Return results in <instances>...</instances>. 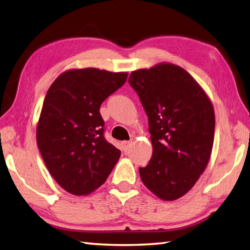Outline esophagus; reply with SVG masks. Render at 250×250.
Masks as SVG:
<instances>
[{"label": "esophagus", "mask_w": 250, "mask_h": 250, "mask_svg": "<svg viewBox=\"0 0 250 250\" xmlns=\"http://www.w3.org/2000/svg\"><path fill=\"white\" fill-rule=\"evenodd\" d=\"M131 144H132V141H125V142H122V143H121L122 149H124L125 151H126V150H128L129 148H130Z\"/></svg>", "instance_id": "1"}]
</instances>
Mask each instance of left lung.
I'll return each instance as SVG.
<instances>
[{"instance_id":"left-lung-1","label":"left lung","mask_w":250,"mask_h":250,"mask_svg":"<svg viewBox=\"0 0 250 250\" xmlns=\"http://www.w3.org/2000/svg\"><path fill=\"white\" fill-rule=\"evenodd\" d=\"M149 124L152 156L140 167L142 182L164 201L193 187L209 161L215 113L204 90L184 68L161 63L129 77Z\"/></svg>"}]
</instances>
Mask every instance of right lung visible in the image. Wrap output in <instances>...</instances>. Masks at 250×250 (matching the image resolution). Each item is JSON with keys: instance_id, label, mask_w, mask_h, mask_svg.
I'll return each mask as SVG.
<instances>
[{"instance_id": "obj_1", "label": "right lung", "mask_w": 250, "mask_h": 250, "mask_svg": "<svg viewBox=\"0 0 250 250\" xmlns=\"http://www.w3.org/2000/svg\"><path fill=\"white\" fill-rule=\"evenodd\" d=\"M128 73L70 70L47 91L36 128L37 146L51 176L67 192L87 195L105 183L121 152L104 137L100 107Z\"/></svg>"}]
</instances>
